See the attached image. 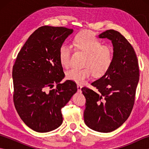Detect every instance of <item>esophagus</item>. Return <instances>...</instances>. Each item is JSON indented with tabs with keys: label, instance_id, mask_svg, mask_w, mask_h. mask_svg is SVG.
<instances>
[{
	"label": "esophagus",
	"instance_id": "esophagus-1",
	"mask_svg": "<svg viewBox=\"0 0 149 149\" xmlns=\"http://www.w3.org/2000/svg\"><path fill=\"white\" fill-rule=\"evenodd\" d=\"M77 90H78V91H81V88H82V86H81V85H79V84H77Z\"/></svg>",
	"mask_w": 149,
	"mask_h": 149
}]
</instances>
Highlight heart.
<instances>
[{
	"instance_id": "b5f03b06",
	"label": "heart",
	"mask_w": 149,
	"mask_h": 149,
	"mask_svg": "<svg viewBox=\"0 0 149 149\" xmlns=\"http://www.w3.org/2000/svg\"><path fill=\"white\" fill-rule=\"evenodd\" d=\"M72 43L75 50L85 54L83 63L84 67L73 68L66 71V77L68 80L83 84L93 75L95 77H100L109 70L113 62L112 50L102 46L94 33L88 31L79 33L73 39ZM71 52V47L66 44L59 47V62L64 67L69 65Z\"/></svg>"
}]
</instances>
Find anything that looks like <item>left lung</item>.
Segmentation results:
<instances>
[{
    "instance_id": "8db88e82",
    "label": "left lung",
    "mask_w": 149,
    "mask_h": 149,
    "mask_svg": "<svg viewBox=\"0 0 149 149\" xmlns=\"http://www.w3.org/2000/svg\"><path fill=\"white\" fill-rule=\"evenodd\" d=\"M99 38L111 41L113 62L106 74L91 83L97 91L81 88L86 98L84 120L94 131L110 132L120 127L131 113L140 77L139 66L133 47L118 31L107 30Z\"/></svg>"
}]
</instances>
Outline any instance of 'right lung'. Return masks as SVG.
<instances>
[{
    "instance_id": "right-lung-1",
    "label": "right lung",
    "mask_w": 149,
    "mask_h": 149,
    "mask_svg": "<svg viewBox=\"0 0 149 149\" xmlns=\"http://www.w3.org/2000/svg\"><path fill=\"white\" fill-rule=\"evenodd\" d=\"M73 29L45 26L31 34L18 54L13 67V101L26 125L34 131L47 132L63 123L61 108L77 90L66 80L59 59V49ZM56 83V87L47 90Z\"/></svg>"
}]
</instances>
